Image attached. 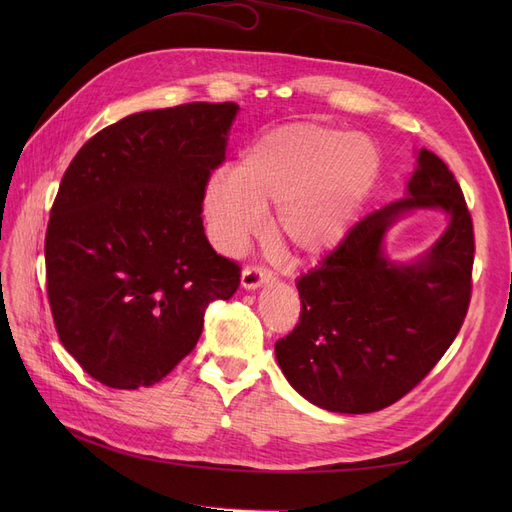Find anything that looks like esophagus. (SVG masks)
Returning <instances> with one entry per match:
<instances>
[{
	"label": "esophagus",
	"instance_id": "esophagus-1",
	"mask_svg": "<svg viewBox=\"0 0 512 512\" xmlns=\"http://www.w3.org/2000/svg\"><path fill=\"white\" fill-rule=\"evenodd\" d=\"M269 282H273V273L262 267H245L241 273V286L245 290H256Z\"/></svg>",
	"mask_w": 512,
	"mask_h": 512
}]
</instances>
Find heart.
<instances>
[{"label": "heart", "instance_id": "heart-1", "mask_svg": "<svg viewBox=\"0 0 512 512\" xmlns=\"http://www.w3.org/2000/svg\"><path fill=\"white\" fill-rule=\"evenodd\" d=\"M378 168L376 149L350 132L320 123L269 130L243 149L230 177L209 181L211 235L224 252H237L260 232L262 211L275 207V239L292 258L327 256L348 237Z\"/></svg>", "mask_w": 512, "mask_h": 512}]
</instances>
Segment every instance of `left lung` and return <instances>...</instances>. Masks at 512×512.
Returning a JSON list of instances; mask_svg holds the SVG:
<instances>
[{
    "label": "left lung",
    "mask_w": 512,
    "mask_h": 512,
    "mask_svg": "<svg viewBox=\"0 0 512 512\" xmlns=\"http://www.w3.org/2000/svg\"><path fill=\"white\" fill-rule=\"evenodd\" d=\"M416 162L406 198L369 213L297 280L301 316L275 342V359L292 389L322 410L395 404L436 367L468 314L472 215L436 153L421 149ZM418 208L444 210L445 235L414 263H393L381 247L385 230Z\"/></svg>",
    "instance_id": "8db88e82"
}]
</instances>
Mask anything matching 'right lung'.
Wrapping results in <instances>:
<instances>
[{
  "label": "right lung",
  "mask_w": 512,
  "mask_h": 512,
  "mask_svg": "<svg viewBox=\"0 0 512 512\" xmlns=\"http://www.w3.org/2000/svg\"><path fill=\"white\" fill-rule=\"evenodd\" d=\"M237 113L190 102L128 115L61 179L44 239L49 305L61 344L111 389L168 376L207 305L239 288V265L213 250L200 218Z\"/></svg>",
  "instance_id": "add662e5"
}]
</instances>
